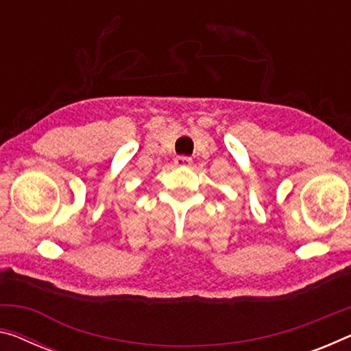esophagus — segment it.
<instances>
[{"label": "esophagus", "mask_w": 351, "mask_h": 351, "mask_svg": "<svg viewBox=\"0 0 351 351\" xmlns=\"http://www.w3.org/2000/svg\"><path fill=\"white\" fill-rule=\"evenodd\" d=\"M174 163L177 166H190L193 163V160L190 157H185V155H179V157H176Z\"/></svg>", "instance_id": "1"}]
</instances>
